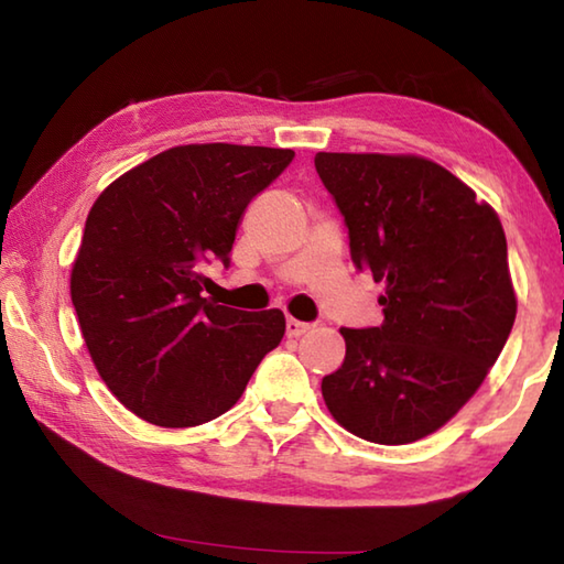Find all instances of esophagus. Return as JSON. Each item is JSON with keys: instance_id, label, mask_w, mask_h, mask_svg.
<instances>
[{"instance_id": "34e87169", "label": "esophagus", "mask_w": 564, "mask_h": 564, "mask_svg": "<svg viewBox=\"0 0 564 564\" xmlns=\"http://www.w3.org/2000/svg\"><path fill=\"white\" fill-rule=\"evenodd\" d=\"M305 330H311V323H303L299 318H285V333H289L291 338L303 336Z\"/></svg>"}]
</instances>
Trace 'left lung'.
<instances>
[{
	"mask_svg": "<svg viewBox=\"0 0 564 564\" xmlns=\"http://www.w3.org/2000/svg\"><path fill=\"white\" fill-rule=\"evenodd\" d=\"M316 171L356 269L386 283L383 323L340 328L346 360L323 378V400L362 441H420L475 395L508 343L518 301L502 224L423 156L318 151Z\"/></svg>",
	"mask_w": 564,
	"mask_h": 564,
	"instance_id": "obj_1",
	"label": "left lung"
}]
</instances>
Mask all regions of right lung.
<instances>
[{"mask_svg":"<svg viewBox=\"0 0 564 564\" xmlns=\"http://www.w3.org/2000/svg\"><path fill=\"white\" fill-rule=\"evenodd\" d=\"M293 156L269 147H174L94 202L72 303L104 383L147 423L194 427L224 415L281 343L279 308L212 303L202 265L231 263L246 206Z\"/></svg>","mask_w":564,"mask_h":564,"instance_id":"1","label":"right lung"}]
</instances>
